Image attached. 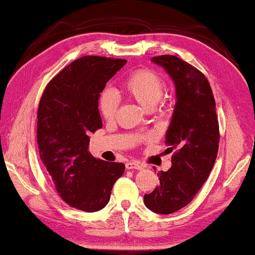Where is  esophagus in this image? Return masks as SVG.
Returning a JSON list of instances; mask_svg holds the SVG:
<instances>
[{"label": "esophagus", "mask_w": 255, "mask_h": 255, "mask_svg": "<svg viewBox=\"0 0 255 255\" xmlns=\"http://www.w3.org/2000/svg\"><path fill=\"white\" fill-rule=\"evenodd\" d=\"M126 168L127 170H141L142 165L138 164L137 162H127L126 163Z\"/></svg>", "instance_id": "1"}]
</instances>
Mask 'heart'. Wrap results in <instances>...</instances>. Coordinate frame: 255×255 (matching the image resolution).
Here are the masks:
<instances>
[{"mask_svg":"<svg viewBox=\"0 0 255 255\" xmlns=\"http://www.w3.org/2000/svg\"><path fill=\"white\" fill-rule=\"evenodd\" d=\"M164 89L162 77L146 68L132 71L123 83V91L146 110L153 109L162 102ZM98 110L104 119H113L117 112V100L112 93L103 92L100 95Z\"/></svg>","mask_w":255,"mask_h":255,"instance_id":"obj_1","label":"heart"}]
</instances>
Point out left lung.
<instances>
[{"label": "left lung", "instance_id": "left-lung-1", "mask_svg": "<svg viewBox=\"0 0 255 255\" xmlns=\"http://www.w3.org/2000/svg\"><path fill=\"white\" fill-rule=\"evenodd\" d=\"M172 77L177 104L165 142L173 152L172 166L157 173L159 185L144 195V204L157 214H172L191 202L213 170L220 144L216 103L207 77L173 55L153 56Z\"/></svg>", "mask_w": 255, "mask_h": 255}]
</instances>
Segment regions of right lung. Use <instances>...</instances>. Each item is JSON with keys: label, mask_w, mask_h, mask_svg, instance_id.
<instances>
[{"label": "right lung", "mask_w": 255, "mask_h": 255, "mask_svg": "<svg viewBox=\"0 0 255 255\" xmlns=\"http://www.w3.org/2000/svg\"><path fill=\"white\" fill-rule=\"evenodd\" d=\"M127 60L88 55L49 81L39 102L37 143L41 162L64 202L93 213L109 203L125 164L96 159L89 135L102 128L98 99Z\"/></svg>", "instance_id": "obj_1"}]
</instances>
